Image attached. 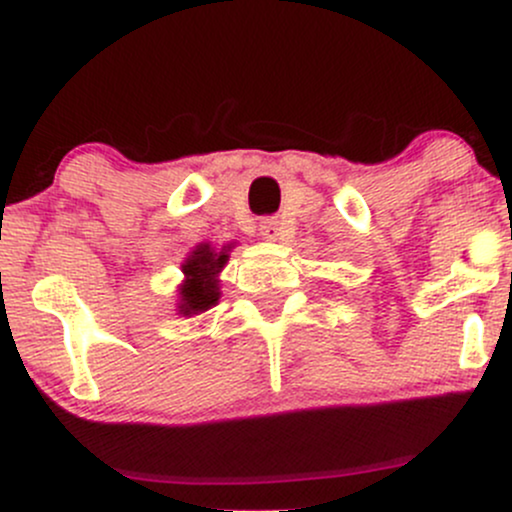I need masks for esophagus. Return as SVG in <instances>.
<instances>
[{
  "label": "esophagus",
  "instance_id": "obj_1",
  "mask_svg": "<svg viewBox=\"0 0 512 512\" xmlns=\"http://www.w3.org/2000/svg\"><path fill=\"white\" fill-rule=\"evenodd\" d=\"M260 233L262 238L267 240H281V236H284V233H281V221L276 219V216H264L260 221Z\"/></svg>",
  "mask_w": 512,
  "mask_h": 512
}]
</instances>
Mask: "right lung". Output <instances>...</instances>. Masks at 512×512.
I'll use <instances>...</instances> for the list:
<instances>
[{
	"instance_id": "obj_1",
	"label": "right lung",
	"mask_w": 512,
	"mask_h": 512,
	"mask_svg": "<svg viewBox=\"0 0 512 512\" xmlns=\"http://www.w3.org/2000/svg\"><path fill=\"white\" fill-rule=\"evenodd\" d=\"M226 257L228 255H223V252L216 255L214 250H209V245H199L192 252L190 260L182 264V272L187 276L180 289L182 315H197L219 301V281H216V274L226 264Z\"/></svg>"
}]
</instances>
